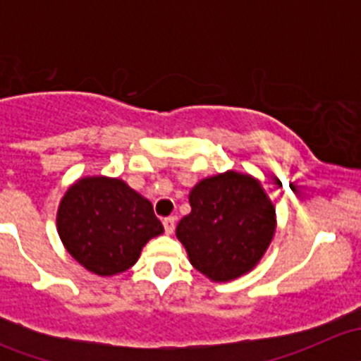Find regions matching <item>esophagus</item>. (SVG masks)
Listing matches in <instances>:
<instances>
[{"mask_svg":"<svg viewBox=\"0 0 361 361\" xmlns=\"http://www.w3.org/2000/svg\"><path fill=\"white\" fill-rule=\"evenodd\" d=\"M162 224H164V231H166V234H173L174 227H176V218L167 216V218H164Z\"/></svg>","mask_w":361,"mask_h":361,"instance_id":"1","label":"esophagus"}]
</instances>
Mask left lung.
<instances>
[{"label": "left lung", "mask_w": 361, "mask_h": 361, "mask_svg": "<svg viewBox=\"0 0 361 361\" xmlns=\"http://www.w3.org/2000/svg\"><path fill=\"white\" fill-rule=\"evenodd\" d=\"M192 211L180 220L176 238L190 264L214 283L248 274L276 234V207L260 180L241 171L202 178L188 195Z\"/></svg>", "instance_id": "obj_1"}]
</instances>
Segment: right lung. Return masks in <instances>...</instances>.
I'll use <instances>...</instances> for the list:
<instances>
[{"mask_svg": "<svg viewBox=\"0 0 361 361\" xmlns=\"http://www.w3.org/2000/svg\"><path fill=\"white\" fill-rule=\"evenodd\" d=\"M57 234L83 269L116 276L133 267L150 239L164 232L154 206L120 178L83 176L57 207Z\"/></svg>", "mask_w": 361, "mask_h": 361, "instance_id": "obj_1", "label": "right lung"}]
</instances>
